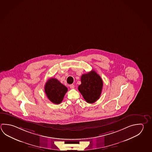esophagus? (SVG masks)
<instances>
[{
  "mask_svg": "<svg viewBox=\"0 0 152 152\" xmlns=\"http://www.w3.org/2000/svg\"><path fill=\"white\" fill-rule=\"evenodd\" d=\"M69 86H70V88L71 89H73L75 88V86L74 84H70V85Z\"/></svg>",
  "mask_w": 152,
  "mask_h": 152,
  "instance_id": "1",
  "label": "esophagus"
}]
</instances>
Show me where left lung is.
<instances>
[{
  "label": "left lung",
  "mask_w": 152,
  "mask_h": 152,
  "mask_svg": "<svg viewBox=\"0 0 152 152\" xmlns=\"http://www.w3.org/2000/svg\"><path fill=\"white\" fill-rule=\"evenodd\" d=\"M81 84L78 89L83 98L88 103H95L100 97L103 82L100 76L94 70L86 74L80 78Z\"/></svg>",
  "instance_id": "left-lung-1"
}]
</instances>
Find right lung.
Masks as SVG:
<instances>
[{
  "label": "right lung",
  "mask_w": 152,
  "mask_h": 152,
  "mask_svg": "<svg viewBox=\"0 0 152 152\" xmlns=\"http://www.w3.org/2000/svg\"><path fill=\"white\" fill-rule=\"evenodd\" d=\"M45 91L48 98L53 103L59 104L63 100L68 89L57 79L50 78L46 82Z\"/></svg>",
  "instance_id": "obj_1"
}]
</instances>
